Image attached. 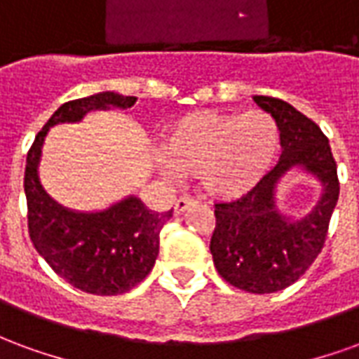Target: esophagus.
<instances>
[{"instance_id": "esophagus-1", "label": "esophagus", "mask_w": 359, "mask_h": 359, "mask_svg": "<svg viewBox=\"0 0 359 359\" xmlns=\"http://www.w3.org/2000/svg\"><path fill=\"white\" fill-rule=\"evenodd\" d=\"M194 200L192 198H188V196H182V198H179L177 202H175V213L179 215V213H182L184 210H188L190 205H194Z\"/></svg>"}]
</instances>
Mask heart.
I'll use <instances>...</instances> for the list:
<instances>
[{"label":"heart","instance_id":"b5f03b06","mask_svg":"<svg viewBox=\"0 0 359 359\" xmlns=\"http://www.w3.org/2000/svg\"><path fill=\"white\" fill-rule=\"evenodd\" d=\"M280 149V128L267 111H198L165 128L157 163L167 177L196 175L211 198L248 194L271 171Z\"/></svg>","mask_w":359,"mask_h":359}]
</instances>
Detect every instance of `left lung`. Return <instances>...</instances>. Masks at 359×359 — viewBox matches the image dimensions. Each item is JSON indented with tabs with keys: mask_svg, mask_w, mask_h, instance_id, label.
Returning a JSON list of instances; mask_svg holds the SVG:
<instances>
[{
	"mask_svg": "<svg viewBox=\"0 0 359 359\" xmlns=\"http://www.w3.org/2000/svg\"><path fill=\"white\" fill-rule=\"evenodd\" d=\"M254 100L277 118L283 154L248 194L215 203L210 250L219 275L229 285L252 294H269L298 280L321 254L340 182L329 138L311 118L278 97L254 95ZM296 164L320 177L324 196L316 210L292 224L276 213L272 190Z\"/></svg>",
	"mask_w": 359,
	"mask_h": 359,
	"instance_id": "1",
	"label": "left lung"
}]
</instances>
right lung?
I'll use <instances>...</instances> for the list:
<instances>
[{"mask_svg": "<svg viewBox=\"0 0 359 359\" xmlns=\"http://www.w3.org/2000/svg\"><path fill=\"white\" fill-rule=\"evenodd\" d=\"M134 102V95L103 92L63 103L36 134L27 156L25 194L30 241L59 277L97 296H117L148 277L159 254V233L172 217V210L156 213L130 196L100 213L69 211L43 192L38 161L50 126L81 121L92 109H128Z\"/></svg>", "mask_w": 359, "mask_h": 359, "instance_id": "obj_1", "label": "right lung"}]
</instances>
